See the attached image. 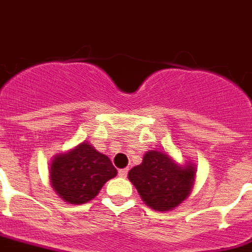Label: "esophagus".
I'll return each instance as SVG.
<instances>
[{
  "label": "esophagus",
  "mask_w": 252,
  "mask_h": 252,
  "mask_svg": "<svg viewBox=\"0 0 252 252\" xmlns=\"http://www.w3.org/2000/svg\"><path fill=\"white\" fill-rule=\"evenodd\" d=\"M119 176H120V177H123V178H126V176H128V168L120 169V170H119Z\"/></svg>",
  "instance_id": "obj_1"
}]
</instances>
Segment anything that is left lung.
<instances>
[{
  "label": "left lung",
  "instance_id": "left-lung-1",
  "mask_svg": "<svg viewBox=\"0 0 252 252\" xmlns=\"http://www.w3.org/2000/svg\"><path fill=\"white\" fill-rule=\"evenodd\" d=\"M128 178L148 206L168 211L188 198L194 184L195 168L191 164L178 165L164 152L149 151L141 164L130 169Z\"/></svg>",
  "mask_w": 252,
  "mask_h": 252
}]
</instances>
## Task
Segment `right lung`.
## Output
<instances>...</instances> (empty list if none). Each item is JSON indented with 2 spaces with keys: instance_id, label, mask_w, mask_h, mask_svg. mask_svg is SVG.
Segmentation results:
<instances>
[{
  "instance_id": "1",
  "label": "right lung",
  "mask_w": 252,
  "mask_h": 252,
  "mask_svg": "<svg viewBox=\"0 0 252 252\" xmlns=\"http://www.w3.org/2000/svg\"><path fill=\"white\" fill-rule=\"evenodd\" d=\"M118 174L108 157L90 143L54 157L50 166L51 186L68 203L82 205L99 194L105 182Z\"/></svg>"
}]
</instances>
